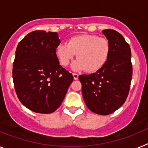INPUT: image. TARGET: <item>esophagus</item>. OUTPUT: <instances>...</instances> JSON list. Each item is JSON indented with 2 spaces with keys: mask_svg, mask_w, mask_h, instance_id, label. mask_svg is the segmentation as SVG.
<instances>
[{
  "mask_svg": "<svg viewBox=\"0 0 148 148\" xmlns=\"http://www.w3.org/2000/svg\"><path fill=\"white\" fill-rule=\"evenodd\" d=\"M73 77H74V80H77V79H78V74H77L73 73Z\"/></svg>",
  "mask_w": 148,
  "mask_h": 148,
  "instance_id": "obj_1",
  "label": "esophagus"
}]
</instances>
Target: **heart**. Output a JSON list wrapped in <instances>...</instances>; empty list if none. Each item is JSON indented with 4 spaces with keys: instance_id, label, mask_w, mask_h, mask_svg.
<instances>
[{
    "instance_id": "b5f03b06",
    "label": "heart",
    "mask_w": 148,
    "mask_h": 148,
    "mask_svg": "<svg viewBox=\"0 0 148 148\" xmlns=\"http://www.w3.org/2000/svg\"><path fill=\"white\" fill-rule=\"evenodd\" d=\"M77 54V60L72 65L75 71L95 72L104 67L110 54L108 39L92 34L74 36L68 43H59L56 55L63 66H67Z\"/></svg>"
}]
</instances>
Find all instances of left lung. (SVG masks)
Listing matches in <instances>:
<instances>
[{"mask_svg":"<svg viewBox=\"0 0 148 148\" xmlns=\"http://www.w3.org/2000/svg\"><path fill=\"white\" fill-rule=\"evenodd\" d=\"M110 43V54L106 64L95 73L79 76L82 94L89 110L100 115L112 114L122 106L130 92L132 65L131 49L116 31L103 30Z\"/></svg>","mask_w":148,"mask_h":148,"instance_id":"left-lung-1","label":"left lung"}]
</instances>
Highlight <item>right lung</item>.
I'll return each instance as SVG.
<instances>
[{"instance_id": "right-lung-1", "label": "right lung", "mask_w": 148, "mask_h": 148, "mask_svg": "<svg viewBox=\"0 0 148 148\" xmlns=\"http://www.w3.org/2000/svg\"><path fill=\"white\" fill-rule=\"evenodd\" d=\"M60 43L56 32L34 31L17 46L13 68L15 90L22 105L34 112H54L74 80L56 55Z\"/></svg>"}]
</instances>
